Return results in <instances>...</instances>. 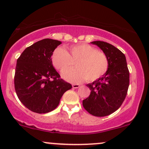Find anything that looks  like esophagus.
Wrapping results in <instances>:
<instances>
[{
  "instance_id": "obj_1",
  "label": "esophagus",
  "mask_w": 149,
  "mask_h": 149,
  "mask_svg": "<svg viewBox=\"0 0 149 149\" xmlns=\"http://www.w3.org/2000/svg\"><path fill=\"white\" fill-rule=\"evenodd\" d=\"M80 87L79 84H72V88H78Z\"/></svg>"
}]
</instances>
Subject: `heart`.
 Here are the masks:
<instances>
[{"label": "heart", "mask_w": 149, "mask_h": 149, "mask_svg": "<svg viewBox=\"0 0 149 149\" xmlns=\"http://www.w3.org/2000/svg\"><path fill=\"white\" fill-rule=\"evenodd\" d=\"M54 67L61 72L68 69L75 63L77 69L63 72L62 77L70 83L78 84L86 79L94 81L106 74L109 61L104 52L99 51L89 44L80 43L67 47L65 50L57 47L52 57Z\"/></svg>", "instance_id": "1"}]
</instances>
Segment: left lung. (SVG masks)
<instances>
[{
	"instance_id": "obj_1",
	"label": "left lung",
	"mask_w": 149,
	"mask_h": 149,
	"mask_svg": "<svg viewBox=\"0 0 149 149\" xmlns=\"http://www.w3.org/2000/svg\"><path fill=\"white\" fill-rule=\"evenodd\" d=\"M91 43L106 54L109 67L104 76L86 85L91 92L83 100V106L94 116L104 117L116 111L125 100L129 86V71L125 55L119 49L104 41Z\"/></svg>"
}]
</instances>
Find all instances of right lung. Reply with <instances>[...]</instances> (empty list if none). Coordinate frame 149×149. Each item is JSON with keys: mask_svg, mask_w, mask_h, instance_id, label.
Here are the masks:
<instances>
[{"mask_svg": "<svg viewBox=\"0 0 149 149\" xmlns=\"http://www.w3.org/2000/svg\"><path fill=\"white\" fill-rule=\"evenodd\" d=\"M61 42L45 38L27 47L17 59L14 87L21 102L31 111L47 113L57 107L72 85L60 78L51 56Z\"/></svg>", "mask_w": 149, "mask_h": 149, "instance_id": "1", "label": "right lung"}]
</instances>
